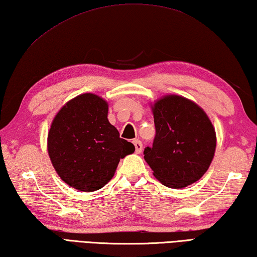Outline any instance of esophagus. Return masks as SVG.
<instances>
[{"mask_svg": "<svg viewBox=\"0 0 257 257\" xmlns=\"http://www.w3.org/2000/svg\"><path fill=\"white\" fill-rule=\"evenodd\" d=\"M133 145H134V147H136L137 154H141V152H142V142L140 140H134Z\"/></svg>", "mask_w": 257, "mask_h": 257, "instance_id": "1", "label": "esophagus"}]
</instances>
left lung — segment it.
<instances>
[{
	"instance_id": "obj_1",
	"label": "left lung",
	"mask_w": 257,
	"mask_h": 257,
	"mask_svg": "<svg viewBox=\"0 0 257 257\" xmlns=\"http://www.w3.org/2000/svg\"><path fill=\"white\" fill-rule=\"evenodd\" d=\"M156 125L145 160L165 186L183 188L199 181L212 163L217 136L206 112L178 94H166L151 105Z\"/></svg>"
}]
</instances>
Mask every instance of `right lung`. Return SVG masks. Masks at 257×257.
<instances>
[{
  "mask_svg": "<svg viewBox=\"0 0 257 257\" xmlns=\"http://www.w3.org/2000/svg\"><path fill=\"white\" fill-rule=\"evenodd\" d=\"M107 116L108 102L87 92L67 101L52 121L49 159L62 181L76 191L100 190L114 177L119 160L136 150Z\"/></svg>",
  "mask_w": 257,
  "mask_h": 257,
  "instance_id": "add662e5",
  "label": "right lung"
}]
</instances>
